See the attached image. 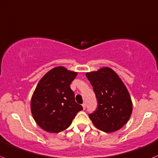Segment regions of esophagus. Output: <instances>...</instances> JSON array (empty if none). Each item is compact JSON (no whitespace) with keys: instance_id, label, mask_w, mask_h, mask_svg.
Listing matches in <instances>:
<instances>
[{"instance_id":"obj_1","label":"esophagus","mask_w":158,"mask_h":158,"mask_svg":"<svg viewBox=\"0 0 158 158\" xmlns=\"http://www.w3.org/2000/svg\"><path fill=\"white\" fill-rule=\"evenodd\" d=\"M82 107H83V108H84V110L86 108V104H85V103L82 104Z\"/></svg>"}]
</instances>
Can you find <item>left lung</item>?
Returning a JSON list of instances; mask_svg holds the SVG:
<instances>
[{"instance_id": "left-lung-1", "label": "left lung", "mask_w": 158, "mask_h": 158, "mask_svg": "<svg viewBox=\"0 0 158 158\" xmlns=\"http://www.w3.org/2000/svg\"><path fill=\"white\" fill-rule=\"evenodd\" d=\"M98 100V108L89 114L94 125L106 133L121 129L130 119L133 104L122 80L108 67L86 73Z\"/></svg>"}]
</instances>
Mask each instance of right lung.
Returning <instances> with one entry per match:
<instances>
[{"mask_svg":"<svg viewBox=\"0 0 158 158\" xmlns=\"http://www.w3.org/2000/svg\"><path fill=\"white\" fill-rule=\"evenodd\" d=\"M77 72L56 67L44 75L31 101L32 116L37 125L50 133L68 128L82 106L77 104L70 84Z\"/></svg>","mask_w":158,"mask_h":158,"instance_id":"obj_1","label":"right lung"}]
</instances>
